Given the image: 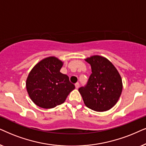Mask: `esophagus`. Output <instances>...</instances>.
<instances>
[{
    "instance_id": "34e87169",
    "label": "esophagus",
    "mask_w": 146,
    "mask_h": 146,
    "mask_svg": "<svg viewBox=\"0 0 146 146\" xmlns=\"http://www.w3.org/2000/svg\"><path fill=\"white\" fill-rule=\"evenodd\" d=\"M75 88L76 89H78L79 87V83H76L75 84Z\"/></svg>"
}]
</instances>
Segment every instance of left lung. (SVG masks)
<instances>
[{"label":"left lung","mask_w":146,"mask_h":146,"mask_svg":"<svg viewBox=\"0 0 146 146\" xmlns=\"http://www.w3.org/2000/svg\"><path fill=\"white\" fill-rule=\"evenodd\" d=\"M85 60L90 64L92 73L86 86L79 89L84 104L96 111L110 110L121 94V75L111 62L103 56L92 55Z\"/></svg>","instance_id":"8db88e82"}]
</instances>
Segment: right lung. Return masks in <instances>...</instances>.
Segmentation results:
<instances>
[{"mask_svg": "<svg viewBox=\"0 0 146 146\" xmlns=\"http://www.w3.org/2000/svg\"><path fill=\"white\" fill-rule=\"evenodd\" d=\"M63 62L56 57L42 59L31 69L27 78L26 88L31 100L44 109L55 108L65 102L75 89L67 75L60 72Z\"/></svg>", "mask_w": 146, "mask_h": 146, "instance_id": "obj_1", "label": "right lung"}]
</instances>
